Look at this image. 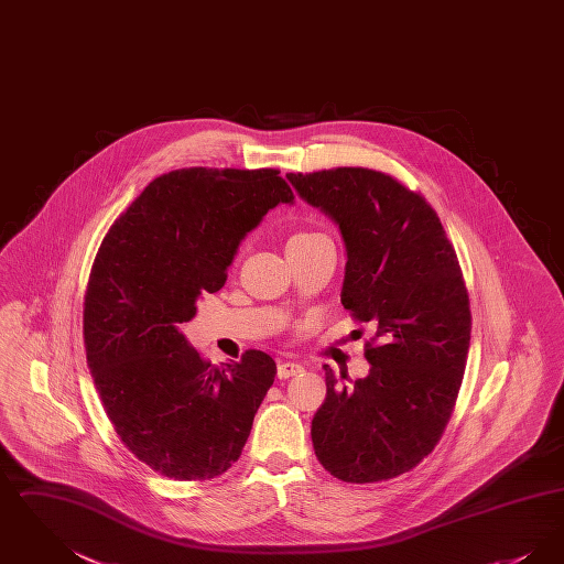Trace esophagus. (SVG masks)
<instances>
[{"label": "esophagus", "mask_w": 564, "mask_h": 564, "mask_svg": "<svg viewBox=\"0 0 564 564\" xmlns=\"http://www.w3.org/2000/svg\"><path fill=\"white\" fill-rule=\"evenodd\" d=\"M304 372V368L300 366V364H294V361H281L279 366H276V376L281 378V380H285V378H290V376H297Z\"/></svg>", "instance_id": "esophagus-1"}]
</instances>
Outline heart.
Wrapping results in <instances>:
<instances>
[{
    "instance_id": "heart-1",
    "label": "heart",
    "mask_w": 564,
    "mask_h": 564,
    "mask_svg": "<svg viewBox=\"0 0 564 564\" xmlns=\"http://www.w3.org/2000/svg\"><path fill=\"white\" fill-rule=\"evenodd\" d=\"M329 241L322 232H313V230H302V232H295L294 237L288 242V247H294V245H313V242Z\"/></svg>"
}]
</instances>
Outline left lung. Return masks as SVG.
I'll return each mask as SVG.
<instances>
[{
    "mask_svg": "<svg viewBox=\"0 0 564 564\" xmlns=\"http://www.w3.org/2000/svg\"><path fill=\"white\" fill-rule=\"evenodd\" d=\"M295 192L329 215L347 247L340 302L375 327L370 375L343 387L329 366L313 416V448L338 480H391L430 455L465 372L471 313L455 247L430 203L364 166L290 173Z\"/></svg>",
    "mask_w": 564,
    "mask_h": 564,
    "instance_id": "8db88e82",
    "label": "left lung"
}]
</instances>
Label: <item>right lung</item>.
Wrapping results in <instances>:
<instances>
[{"mask_svg":"<svg viewBox=\"0 0 564 564\" xmlns=\"http://www.w3.org/2000/svg\"><path fill=\"white\" fill-rule=\"evenodd\" d=\"M279 203L294 192L276 169H180L150 182L99 247L84 295L88 368L122 444L166 478L232 467L274 382L267 352L215 368L180 327Z\"/></svg>","mask_w":564,"mask_h":564,"instance_id":"add662e5","label":"right lung"}]
</instances>
